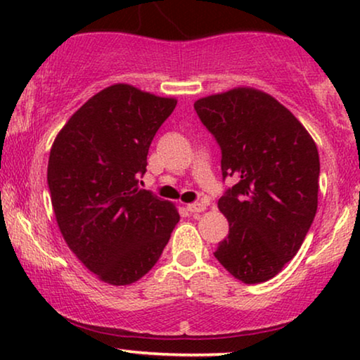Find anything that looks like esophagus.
I'll list each match as a JSON object with an SVG mask.
<instances>
[{
	"label": "esophagus",
	"mask_w": 360,
	"mask_h": 360,
	"mask_svg": "<svg viewBox=\"0 0 360 360\" xmlns=\"http://www.w3.org/2000/svg\"><path fill=\"white\" fill-rule=\"evenodd\" d=\"M186 210L190 211V213H201V211L206 210V205L203 203H190L186 206Z\"/></svg>",
	"instance_id": "34e87169"
}]
</instances>
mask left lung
<instances>
[{"label": "left lung", "instance_id": "left-lung-1", "mask_svg": "<svg viewBox=\"0 0 360 360\" xmlns=\"http://www.w3.org/2000/svg\"><path fill=\"white\" fill-rule=\"evenodd\" d=\"M195 110L221 147L223 179L239 176L218 201L229 234L214 257L240 282H267L295 257L316 214V144L287 108L255 88L200 98Z\"/></svg>", "mask_w": 360, "mask_h": 360}]
</instances>
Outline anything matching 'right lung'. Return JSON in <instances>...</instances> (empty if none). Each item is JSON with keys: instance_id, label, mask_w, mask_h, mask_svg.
I'll list each match as a JSON object with an SVG mask.
<instances>
[{"instance_id": "obj_1", "label": "right lung", "mask_w": 360, "mask_h": 360, "mask_svg": "<svg viewBox=\"0 0 360 360\" xmlns=\"http://www.w3.org/2000/svg\"><path fill=\"white\" fill-rule=\"evenodd\" d=\"M175 106V98L116 83L73 112L52 144L47 184L58 229L110 285L144 277L180 219L170 201L139 186L150 142Z\"/></svg>"}]
</instances>
